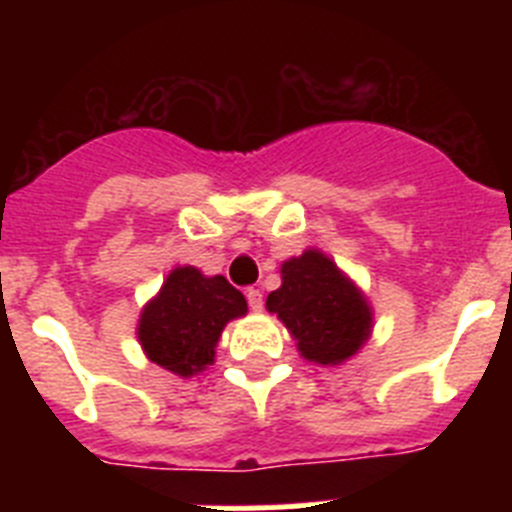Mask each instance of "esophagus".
<instances>
[{
	"label": "esophagus",
	"instance_id": "obj_1",
	"mask_svg": "<svg viewBox=\"0 0 512 512\" xmlns=\"http://www.w3.org/2000/svg\"><path fill=\"white\" fill-rule=\"evenodd\" d=\"M246 297H248V307H251L253 312H259L261 307H264V295H261V289H248Z\"/></svg>",
	"mask_w": 512,
	"mask_h": 512
}]
</instances>
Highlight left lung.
Returning <instances> with one entry per match:
<instances>
[{
	"instance_id": "1",
	"label": "left lung",
	"mask_w": 512,
	"mask_h": 512,
	"mask_svg": "<svg viewBox=\"0 0 512 512\" xmlns=\"http://www.w3.org/2000/svg\"><path fill=\"white\" fill-rule=\"evenodd\" d=\"M282 287L266 297L295 338L305 361L341 366L372 338L374 310L359 284L320 248H307L279 266Z\"/></svg>"
}]
</instances>
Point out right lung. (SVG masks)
<instances>
[{"label":"right lung","mask_w":512,"mask_h":512,"mask_svg":"<svg viewBox=\"0 0 512 512\" xmlns=\"http://www.w3.org/2000/svg\"><path fill=\"white\" fill-rule=\"evenodd\" d=\"M246 312V297L225 277H207L197 266H174L140 310L135 333L148 361L189 379L215 364L225 325Z\"/></svg>","instance_id":"obj_1"}]
</instances>
